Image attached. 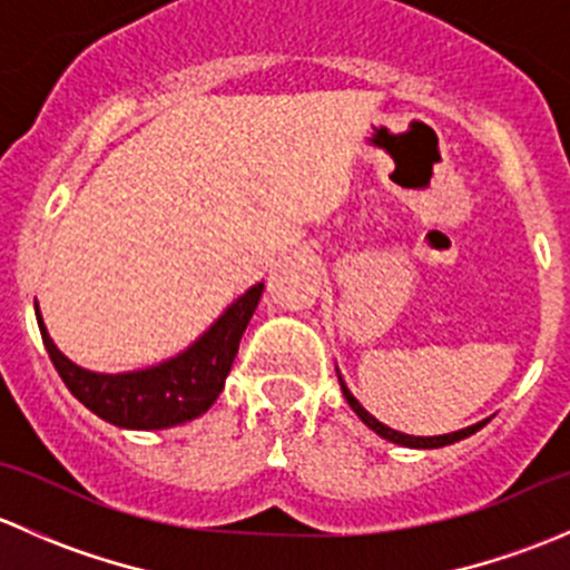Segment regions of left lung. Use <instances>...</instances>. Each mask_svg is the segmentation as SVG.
Here are the masks:
<instances>
[{"label":"left lung","mask_w":570,"mask_h":570,"mask_svg":"<svg viewBox=\"0 0 570 570\" xmlns=\"http://www.w3.org/2000/svg\"><path fill=\"white\" fill-rule=\"evenodd\" d=\"M338 386H342V394H344V400L350 402V407H353V411L358 413V419H361V422L366 424V428H370V430H375V433L381 435V439H386V441H394V444H402V446H413V450H439V446L455 444V441H461V439H469L471 433H476V430H480V428H485V424H488V419H485V422H476V424H471V428L455 430V433H446V435H405V433H400V430H392V428H386V424H383V422H377V419L372 416V413L366 411V407L361 405V402L355 400L353 394H350V389L344 386V381H342V377H338Z\"/></svg>","instance_id":"1"}]
</instances>
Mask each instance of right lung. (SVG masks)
<instances>
[{"instance_id": "obj_1", "label": "right lung", "mask_w": 570, "mask_h": 570, "mask_svg": "<svg viewBox=\"0 0 570 570\" xmlns=\"http://www.w3.org/2000/svg\"><path fill=\"white\" fill-rule=\"evenodd\" d=\"M262 292L264 284L250 286L184 353L148 370L118 372V375L82 370L68 361L51 342L38 306L36 317L57 375L88 411L115 428L165 430L198 419L220 396L239 350V338L262 301Z\"/></svg>"}]
</instances>
